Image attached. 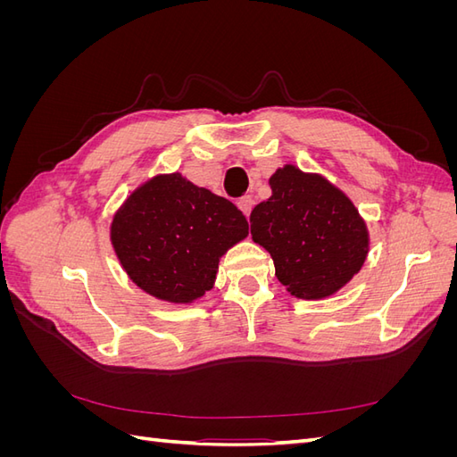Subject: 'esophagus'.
I'll use <instances>...</instances> for the list:
<instances>
[{"instance_id":"esophagus-1","label":"esophagus","mask_w":457,"mask_h":457,"mask_svg":"<svg viewBox=\"0 0 457 457\" xmlns=\"http://www.w3.org/2000/svg\"><path fill=\"white\" fill-rule=\"evenodd\" d=\"M238 207H240L242 213H244L245 217H250V213H252V207H253V198H252V196H244V198H240V200H238Z\"/></svg>"}]
</instances>
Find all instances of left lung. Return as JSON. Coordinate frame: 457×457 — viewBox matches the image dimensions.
Wrapping results in <instances>:
<instances>
[{
  "mask_svg": "<svg viewBox=\"0 0 457 457\" xmlns=\"http://www.w3.org/2000/svg\"><path fill=\"white\" fill-rule=\"evenodd\" d=\"M272 196L253 207L252 238L274 261L276 278L299 299L334 295L362 269L370 237L345 192L287 163L269 179Z\"/></svg>",
  "mask_w": 457,
  "mask_h": 457,
  "instance_id": "obj_1",
  "label": "left lung"
}]
</instances>
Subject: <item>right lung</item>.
<instances>
[{"instance_id":"1","label":"right lung","mask_w":457,"mask_h":457,"mask_svg":"<svg viewBox=\"0 0 457 457\" xmlns=\"http://www.w3.org/2000/svg\"><path fill=\"white\" fill-rule=\"evenodd\" d=\"M247 228L232 202L171 173L131 192L112 219L110 240L143 292L192 303L213 287L219 259L247 237Z\"/></svg>"}]
</instances>
